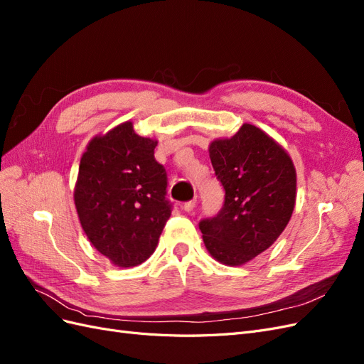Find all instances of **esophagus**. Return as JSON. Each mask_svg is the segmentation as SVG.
I'll list each match as a JSON object with an SVG mask.
<instances>
[{
  "instance_id": "esophagus-1",
  "label": "esophagus",
  "mask_w": 364,
  "mask_h": 364,
  "mask_svg": "<svg viewBox=\"0 0 364 364\" xmlns=\"http://www.w3.org/2000/svg\"><path fill=\"white\" fill-rule=\"evenodd\" d=\"M196 203H197V200H196V199H193V200H190V202L183 203V211H186V213H191L193 209H194V206H196Z\"/></svg>"
}]
</instances>
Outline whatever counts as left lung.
<instances>
[{
    "label": "left lung",
    "mask_w": 364,
    "mask_h": 364,
    "mask_svg": "<svg viewBox=\"0 0 364 364\" xmlns=\"http://www.w3.org/2000/svg\"><path fill=\"white\" fill-rule=\"evenodd\" d=\"M209 159L225 188V205L202 220V238L214 259L243 266L269 249L289 225L296 203V168L282 146L245 123L234 136L209 144Z\"/></svg>",
    "instance_id": "left-lung-1"
}]
</instances>
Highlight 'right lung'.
<instances>
[{
	"mask_svg": "<svg viewBox=\"0 0 364 364\" xmlns=\"http://www.w3.org/2000/svg\"><path fill=\"white\" fill-rule=\"evenodd\" d=\"M155 138L124 121L95 135L82 155L74 205L91 245L117 267H135L158 246L171 215L167 174L155 159Z\"/></svg>",
	"mask_w": 364,
	"mask_h": 364,
	"instance_id": "right-lung-1",
	"label": "right lung"
}]
</instances>
